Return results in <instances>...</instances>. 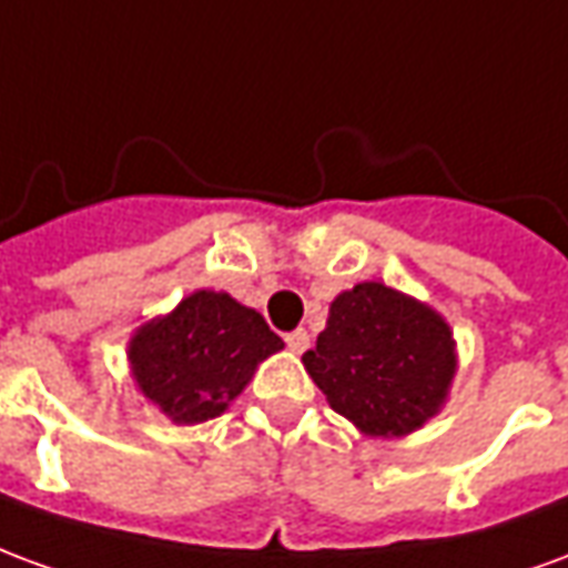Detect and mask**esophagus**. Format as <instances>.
Listing matches in <instances>:
<instances>
[{
	"label": "esophagus",
	"mask_w": 568,
	"mask_h": 568,
	"mask_svg": "<svg viewBox=\"0 0 568 568\" xmlns=\"http://www.w3.org/2000/svg\"><path fill=\"white\" fill-rule=\"evenodd\" d=\"M285 344H288V349H292V353H304V349L310 346V334L304 332V328H297V332L285 334Z\"/></svg>",
	"instance_id": "34e87169"
}]
</instances>
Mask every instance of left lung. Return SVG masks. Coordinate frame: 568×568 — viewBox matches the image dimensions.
<instances>
[{
  "label": "left lung",
  "instance_id": "obj_1",
  "mask_svg": "<svg viewBox=\"0 0 568 568\" xmlns=\"http://www.w3.org/2000/svg\"><path fill=\"white\" fill-rule=\"evenodd\" d=\"M304 368L328 405L371 438L417 432L447 402L456 344L440 313L383 283L332 301Z\"/></svg>",
  "mask_w": 568,
  "mask_h": 568
}]
</instances>
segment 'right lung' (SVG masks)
<instances>
[{
	"instance_id": "obj_1",
	"label": "right lung",
	"mask_w": 568,
	"mask_h": 568,
	"mask_svg": "<svg viewBox=\"0 0 568 568\" xmlns=\"http://www.w3.org/2000/svg\"><path fill=\"white\" fill-rule=\"evenodd\" d=\"M280 349V334L261 313L227 292L200 288L173 313L145 322L130 337L128 358L151 405L179 426H194L224 414L261 362Z\"/></svg>"
}]
</instances>
